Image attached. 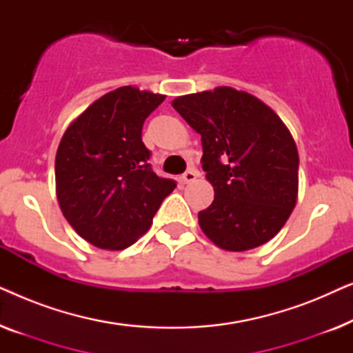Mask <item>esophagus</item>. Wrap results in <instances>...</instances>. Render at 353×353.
<instances>
[{
	"label": "esophagus",
	"mask_w": 353,
	"mask_h": 353,
	"mask_svg": "<svg viewBox=\"0 0 353 353\" xmlns=\"http://www.w3.org/2000/svg\"><path fill=\"white\" fill-rule=\"evenodd\" d=\"M197 175H199V173H197V170L196 168H190V170H186L185 173H183L181 175V180H183V183H191V181H194L196 178H197Z\"/></svg>",
	"instance_id": "obj_1"
}]
</instances>
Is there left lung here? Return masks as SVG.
Here are the masks:
<instances>
[{
    "instance_id": "obj_1",
    "label": "left lung",
    "mask_w": 353,
    "mask_h": 353,
    "mask_svg": "<svg viewBox=\"0 0 353 353\" xmlns=\"http://www.w3.org/2000/svg\"><path fill=\"white\" fill-rule=\"evenodd\" d=\"M173 108L201 134L202 168L215 199L199 225L225 250L273 238L297 201L299 154L281 119L255 96L221 86L180 96Z\"/></svg>"
}]
</instances>
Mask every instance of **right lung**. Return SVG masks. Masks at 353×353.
<instances>
[{
  "label": "right lung",
  "instance_id": "right-lung-1",
  "mask_svg": "<svg viewBox=\"0 0 353 353\" xmlns=\"http://www.w3.org/2000/svg\"><path fill=\"white\" fill-rule=\"evenodd\" d=\"M163 94L122 86L67 128L56 154L57 201L65 220L99 249L122 250L146 233L176 181L152 172L143 123Z\"/></svg>",
  "mask_w": 353,
  "mask_h": 353
}]
</instances>
